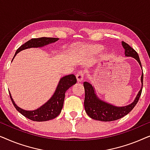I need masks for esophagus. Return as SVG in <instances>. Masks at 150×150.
Here are the masks:
<instances>
[{
    "instance_id": "34e87169",
    "label": "esophagus",
    "mask_w": 150,
    "mask_h": 150,
    "mask_svg": "<svg viewBox=\"0 0 150 150\" xmlns=\"http://www.w3.org/2000/svg\"><path fill=\"white\" fill-rule=\"evenodd\" d=\"M84 75L85 74L83 71H79L76 74V79L79 82H81L84 79Z\"/></svg>"
}]
</instances>
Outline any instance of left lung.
I'll return each instance as SVG.
<instances>
[{"mask_svg": "<svg viewBox=\"0 0 150 150\" xmlns=\"http://www.w3.org/2000/svg\"><path fill=\"white\" fill-rule=\"evenodd\" d=\"M123 48L125 50V56L131 57L134 58L138 61L141 68V63L138 53L130 47L126 42H122ZM143 71V69H142ZM141 84L142 87L139 92L137 94L136 98L132 103L125 106H115L112 104H108L107 102L102 101L99 99L96 96L94 87L88 82H84L83 85L85 88V96L84 106H85V111L90 117L93 120L102 121V122H111V121L117 120L123 117L127 114H128L133 108L136 106L138 102L139 98L141 95L143 89V73L141 75Z\"/></svg>", "mask_w": 150, "mask_h": 150, "instance_id": "left-lung-1", "label": "left lung"}]
</instances>
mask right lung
<instances>
[{"label": "right lung", "instance_id": "add662e5", "mask_svg": "<svg viewBox=\"0 0 150 150\" xmlns=\"http://www.w3.org/2000/svg\"><path fill=\"white\" fill-rule=\"evenodd\" d=\"M58 40L59 38H33L31 40H28V42L24 43V44H22L16 50V52L15 55H14L13 58L15 57L17 53L23 50H25V49L43 47L46 46V45L51 44V43H54ZM76 78L74 74H69L63 76L59 81L56 91H55L54 95L52 96V98L46 103H45L44 105L34 110H26L18 107L15 104L13 100L12 99L10 93L9 96L10 98H11L12 103H13V106H15L16 110L20 112L22 115H24L25 117L29 119V120L32 121L45 122V121H48L54 119L60 114L61 109L63 108V102H64L65 93L69 87L76 83Z\"/></svg>", "mask_w": 150, "mask_h": 150}]
</instances>
